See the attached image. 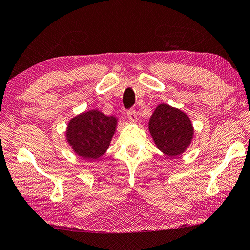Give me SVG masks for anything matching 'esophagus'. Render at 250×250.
I'll return each mask as SVG.
<instances>
[{"label":"esophagus","instance_id":"1","mask_svg":"<svg viewBox=\"0 0 250 250\" xmlns=\"http://www.w3.org/2000/svg\"><path fill=\"white\" fill-rule=\"evenodd\" d=\"M126 114H128V117H129V119H130L131 121L135 122L136 120H138V117H136V110H135V109L131 108V109H129V110H126Z\"/></svg>","mask_w":250,"mask_h":250}]
</instances>
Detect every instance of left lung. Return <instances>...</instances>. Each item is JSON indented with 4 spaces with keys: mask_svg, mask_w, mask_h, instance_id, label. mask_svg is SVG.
I'll use <instances>...</instances> for the list:
<instances>
[{
    "mask_svg": "<svg viewBox=\"0 0 250 250\" xmlns=\"http://www.w3.org/2000/svg\"><path fill=\"white\" fill-rule=\"evenodd\" d=\"M148 125L156 146L170 157L182 154L193 139L194 130L188 117L169 105L160 104Z\"/></svg>",
    "mask_w": 250,
    "mask_h": 250,
    "instance_id": "1",
    "label": "left lung"
}]
</instances>
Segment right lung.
<instances>
[{"label":"right lung","instance_id":"right-lung-1","mask_svg":"<svg viewBox=\"0 0 250 250\" xmlns=\"http://www.w3.org/2000/svg\"><path fill=\"white\" fill-rule=\"evenodd\" d=\"M117 119L99 110H90L75 117L67 128V141L80 157L97 159L109 147Z\"/></svg>","mask_w":250,"mask_h":250}]
</instances>
